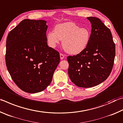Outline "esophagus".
Masks as SVG:
<instances>
[{
    "instance_id": "34e87169",
    "label": "esophagus",
    "mask_w": 123,
    "mask_h": 123,
    "mask_svg": "<svg viewBox=\"0 0 123 123\" xmlns=\"http://www.w3.org/2000/svg\"><path fill=\"white\" fill-rule=\"evenodd\" d=\"M60 59H61V60L63 59V58L64 57V55H63V54L62 53H60Z\"/></svg>"
}]
</instances>
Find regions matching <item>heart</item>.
Instances as JSON below:
<instances>
[{
  "mask_svg": "<svg viewBox=\"0 0 123 123\" xmlns=\"http://www.w3.org/2000/svg\"><path fill=\"white\" fill-rule=\"evenodd\" d=\"M91 33L87 28H81L72 22H67L56 25L54 30L47 33L48 45L55 48L62 41L64 49L70 54L81 53L86 48L89 42Z\"/></svg>",
  "mask_w": 123,
  "mask_h": 123,
  "instance_id": "1",
  "label": "heart"
}]
</instances>
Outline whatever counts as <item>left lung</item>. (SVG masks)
I'll return each instance as SVG.
<instances>
[{"mask_svg":"<svg viewBox=\"0 0 123 123\" xmlns=\"http://www.w3.org/2000/svg\"><path fill=\"white\" fill-rule=\"evenodd\" d=\"M92 24L91 38L84 50L68 56V75L77 86L89 88L104 81L112 72L116 45L111 31L101 20L87 18Z\"/></svg>","mask_w":123,"mask_h":123,"instance_id":"left-lung-1","label":"left lung"}]
</instances>
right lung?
Masks as SVG:
<instances>
[{"mask_svg": "<svg viewBox=\"0 0 123 123\" xmlns=\"http://www.w3.org/2000/svg\"><path fill=\"white\" fill-rule=\"evenodd\" d=\"M47 28L44 20L25 19L7 35L6 65L14 82L25 92L44 90L60 63V53L47 44Z\"/></svg>", "mask_w": 123, "mask_h": 123, "instance_id": "add662e5", "label": "right lung"}]
</instances>
